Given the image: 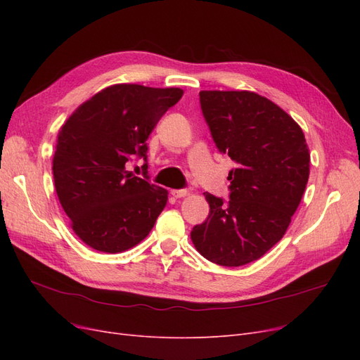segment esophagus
I'll use <instances>...</instances> for the list:
<instances>
[{
	"label": "esophagus",
	"instance_id": "esophagus-1",
	"mask_svg": "<svg viewBox=\"0 0 360 360\" xmlns=\"http://www.w3.org/2000/svg\"><path fill=\"white\" fill-rule=\"evenodd\" d=\"M189 192L186 191V189H174V191H171V195L174 198H183V197H186Z\"/></svg>",
	"mask_w": 360,
	"mask_h": 360
}]
</instances>
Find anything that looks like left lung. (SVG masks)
<instances>
[{"label": "left lung", "instance_id": "1", "mask_svg": "<svg viewBox=\"0 0 360 360\" xmlns=\"http://www.w3.org/2000/svg\"><path fill=\"white\" fill-rule=\"evenodd\" d=\"M200 103L217 150L236 168L230 200L204 193L210 213L191 238L212 263L245 266L285 234L308 183V144L300 126L257 93L200 91Z\"/></svg>", "mask_w": 360, "mask_h": 360}]
</instances>
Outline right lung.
Returning <instances> with one entry per match:
<instances>
[{
    "label": "right lung",
    "instance_id": "add662e5",
    "mask_svg": "<svg viewBox=\"0 0 360 360\" xmlns=\"http://www.w3.org/2000/svg\"><path fill=\"white\" fill-rule=\"evenodd\" d=\"M180 89L138 84L106 86L63 124L52 160L53 181L75 234L101 252L117 254L148 236L168 191L147 176V139ZM143 157L145 177L127 171Z\"/></svg>",
    "mask_w": 360,
    "mask_h": 360
}]
</instances>
